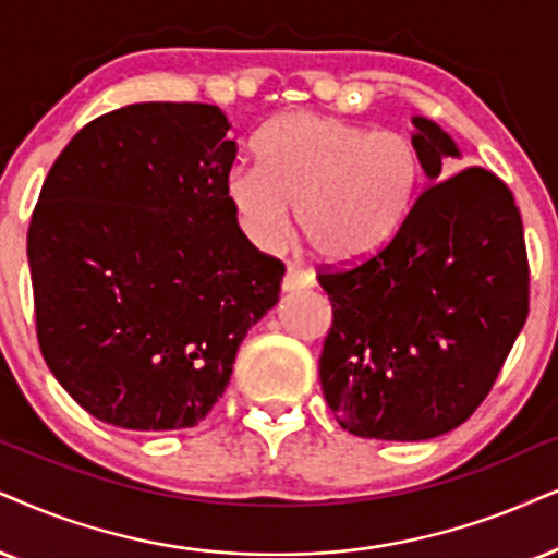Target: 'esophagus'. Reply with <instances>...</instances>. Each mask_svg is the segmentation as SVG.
I'll return each mask as SVG.
<instances>
[{
	"label": "esophagus",
	"mask_w": 558,
	"mask_h": 558,
	"mask_svg": "<svg viewBox=\"0 0 558 558\" xmlns=\"http://www.w3.org/2000/svg\"><path fill=\"white\" fill-rule=\"evenodd\" d=\"M280 288H283V293L306 291V288H314V275H308L306 270H299V267H288Z\"/></svg>",
	"instance_id": "esophagus-1"
}]
</instances>
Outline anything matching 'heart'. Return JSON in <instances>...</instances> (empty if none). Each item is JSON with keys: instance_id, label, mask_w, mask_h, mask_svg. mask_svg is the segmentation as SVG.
<instances>
[{"instance_id": "heart-1", "label": "heart", "mask_w": 558, "mask_h": 558, "mask_svg": "<svg viewBox=\"0 0 558 558\" xmlns=\"http://www.w3.org/2000/svg\"><path fill=\"white\" fill-rule=\"evenodd\" d=\"M259 165L223 178L236 227L257 250H275L291 227L327 263H357L397 234L420 185V151L407 133L293 110L255 141Z\"/></svg>"}]
</instances>
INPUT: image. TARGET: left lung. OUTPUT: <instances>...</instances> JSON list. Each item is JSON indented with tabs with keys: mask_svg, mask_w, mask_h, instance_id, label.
I'll return each instance as SVG.
<instances>
[{
	"mask_svg": "<svg viewBox=\"0 0 558 558\" xmlns=\"http://www.w3.org/2000/svg\"><path fill=\"white\" fill-rule=\"evenodd\" d=\"M422 193L378 255L322 272L331 329L324 399L342 429L429 440L482 404L527 319V257L510 187L482 167L447 174L456 141L412 118Z\"/></svg>",
	"mask_w": 558,
	"mask_h": 558,
	"instance_id": "8db88e82",
	"label": "left lung"
}]
</instances>
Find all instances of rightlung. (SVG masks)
Wrapping results in <instances>:
<instances>
[{"mask_svg": "<svg viewBox=\"0 0 558 558\" xmlns=\"http://www.w3.org/2000/svg\"><path fill=\"white\" fill-rule=\"evenodd\" d=\"M229 129L216 105H125L84 125L40 190L27 229L40 352L108 425H197L278 303L283 263L246 242L223 195Z\"/></svg>", "mask_w": 558, "mask_h": 558, "instance_id": "1", "label": "right lung"}]
</instances>
